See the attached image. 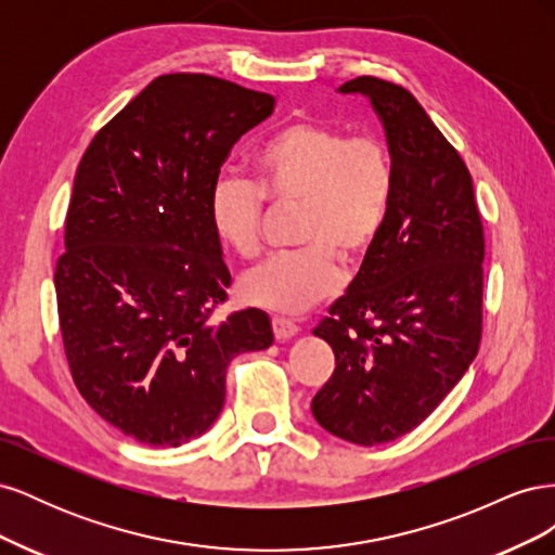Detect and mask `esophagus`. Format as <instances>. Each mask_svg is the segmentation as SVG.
I'll return each instance as SVG.
<instances>
[{"label": "esophagus", "instance_id": "obj_1", "mask_svg": "<svg viewBox=\"0 0 555 555\" xmlns=\"http://www.w3.org/2000/svg\"><path fill=\"white\" fill-rule=\"evenodd\" d=\"M273 333L275 340H292L294 335L298 333V326L292 322V319H282V317H273Z\"/></svg>", "mask_w": 555, "mask_h": 555}]
</instances>
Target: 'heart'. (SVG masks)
Returning a JSON list of instances; mask_svg holds the SVG:
<instances>
[{"instance_id": "1", "label": "heart", "mask_w": 555, "mask_h": 555, "mask_svg": "<svg viewBox=\"0 0 555 555\" xmlns=\"http://www.w3.org/2000/svg\"><path fill=\"white\" fill-rule=\"evenodd\" d=\"M255 169L257 184L233 173L212 182L210 222L236 255L255 257L263 196L300 206L296 243L304 247L263 259L236 282L247 306L300 312L340 289L338 258L357 266L373 251L391 206V155L375 137L349 139L335 127L294 122L257 150Z\"/></svg>"}]
</instances>
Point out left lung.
<instances>
[{"instance_id":"left-lung-1","label":"left lung","mask_w":555,"mask_h":555,"mask_svg":"<svg viewBox=\"0 0 555 555\" xmlns=\"http://www.w3.org/2000/svg\"><path fill=\"white\" fill-rule=\"evenodd\" d=\"M338 92L371 99L393 194L359 275L312 331L335 371L310 408L335 438L373 447L422 424L475 361L483 227L467 166L405 88L361 76Z\"/></svg>"}]
</instances>
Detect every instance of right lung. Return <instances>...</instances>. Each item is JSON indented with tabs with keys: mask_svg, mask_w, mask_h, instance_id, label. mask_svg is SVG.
<instances>
[{
	"mask_svg": "<svg viewBox=\"0 0 555 555\" xmlns=\"http://www.w3.org/2000/svg\"><path fill=\"white\" fill-rule=\"evenodd\" d=\"M273 108L231 80L159 76L78 164L55 268L60 328L80 396L127 438L204 435L231 359L273 345L257 308L210 319L231 275L208 210L233 143Z\"/></svg>",
	"mask_w": 555,
	"mask_h": 555,
	"instance_id": "right-lung-1",
	"label": "right lung"
}]
</instances>
